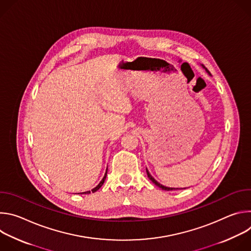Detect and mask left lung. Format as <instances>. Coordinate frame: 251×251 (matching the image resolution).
<instances>
[{
    "instance_id": "left-lung-1",
    "label": "left lung",
    "mask_w": 251,
    "mask_h": 251,
    "mask_svg": "<svg viewBox=\"0 0 251 251\" xmlns=\"http://www.w3.org/2000/svg\"><path fill=\"white\" fill-rule=\"evenodd\" d=\"M203 68H204V66H203ZM205 70H206V73H207V74H209V73H208V70H207V69H206V68H205ZM146 172H147V175H148V177H149V178H150V180H151V181H152V182H153V183H154V184H155V185H156V186H157V187H159V188H161V189H162V190H164V191H173V190H178V189H177V188H176V189H175V188H168V187H165V186H163V185H161V184H160V183H158V182H157V181H156V180H155V178H154V177H153V176H151V175H150V173H149V171H148V170H147V168H146ZM184 189H185V188H184Z\"/></svg>"
}]
</instances>
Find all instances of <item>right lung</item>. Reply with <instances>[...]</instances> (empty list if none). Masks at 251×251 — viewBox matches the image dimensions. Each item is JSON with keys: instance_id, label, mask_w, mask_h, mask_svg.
Wrapping results in <instances>:
<instances>
[{"instance_id": "1", "label": "right lung", "mask_w": 251, "mask_h": 251, "mask_svg": "<svg viewBox=\"0 0 251 251\" xmlns=\"http://www.w3.org/2000/svg\"><path fill=\"white\" fill-rule=\"evenodd\" d=\"M106 176H107V170H106V173H105V175H104V176H103V178L101 180V182L94 188V189H92L91 191H87V192H84V193H81V194H90L91 192L92 193H95L96 191H98L100 188H101V186L103 185V183H104V181H105V178H106Z\"/></svg>"}]
</instances>
